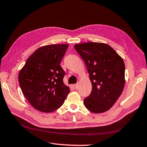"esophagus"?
<instances>
[{
    "mask_svg": "<svg viewBox=\"0 0 147 147\" xmlns=\"http://www.w3.org/2000/svg\"><path fill=\"white\" fill-rule=\"evenodd\" d=\"M74 88H75V89H78V87H79V84H74L73 85Z\"/></svg>",
    "mask_w": 147,
    "mask_h": 147,
    "instance_id": "esophagus-1",
    "label": "esophagus"
}]
</instances>
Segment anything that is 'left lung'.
Returning <instances> with one entry per match:
<instances>
[{
    "label": "left lung",
    "instance_id": "obj_1",
    "mask_svg": "<svg viewBox=\"0 0 147 147\" xmlns=\"http://www.w3.org/2000/svg\"><path fill=\"white\" fill-rule=\"evenodd\" d=\"M84 61L92 84L91 94L84 100L86 108L101 113L115 105L125 86V63L108 44L88 42L75 44Z\"/></svg>",
    "mask_w": 147,
    "mask_h": 147
}]
</instances>
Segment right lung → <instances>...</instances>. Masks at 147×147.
<instances>
[{
	"label": "right lung",
	"mask_w": 147,
	"mask_h": 147,
	"mask_svg": "<svg viewBox=\"0 0 147 147\" xmlns=\"http://www.w3.org/2000/svg\"><path fill=\"white\" fill-rule=\"evenodd\" d=\"M69 44H50L39 47L28 59L19 73L22 93L33 108L51 113L63 105L70 92L64 84L65 74L60 63Z\"/></svg>",
	"instance_id": "1"
}]
</instances>
